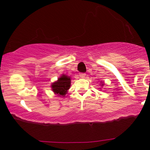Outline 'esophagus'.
I'll list each match as a JSON object with an SVG mask.
<instances>
[{"label": "esophagus", "instance_id": "34e87169", "mask_svg": "<svg viewBox=\"0 0 150 150\" xmlns=\"http://www.w3.org/2000/svg\"><path fill=\"white\" fill-rule=\"evenodd\" d=\"M79 76L80 78H85V76H86V74L85 73H79Z\"/></svg>", "mask_w": 150, "mask_h": 150}]
</instances>
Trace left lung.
<instances>
[{"label":"left lung","mask_w":150,"mask_h":150,"mask_svg":"<svg viewBox=\"0 0 150 150\" xmlns=\"http://www.w3.org/2000/svg\"><path fill=\"white\" fill-rule=\"evenodd\" d=\"M104 86V82H102V81H101V86ZM99 89H101V88H99Z\"/></svg>","instance_id":"1"}]
</instances>
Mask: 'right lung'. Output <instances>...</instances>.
Segmentation results:
<instances>
[{"instance_id": "add662e5", "label": "right lung", "mask_w": 150, "mask_h": 150, "mask_svg": "<svg viewBox=\"0 0 150 150\" xmlns=\"http://www.w3.org/2000/svg\"><path fill=\"white\" fill-rule=\"evenodd\" d=\"M71 86V78L62 74L57 81L51 83V88L54 93L60 97H64Z\"/></svg>"}]
</instances>
